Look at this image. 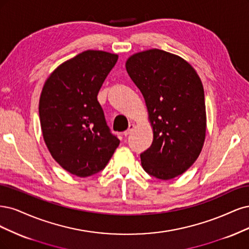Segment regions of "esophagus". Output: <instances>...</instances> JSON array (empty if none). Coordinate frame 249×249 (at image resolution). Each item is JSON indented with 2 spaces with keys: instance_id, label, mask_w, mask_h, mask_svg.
<instances>
[{
  "instance_id": "1",
  "label": "esophagus",
  "mask_w": 249,
  "mask_h": 249,
  "mask_svg": "<svg viewBox=\"0 0 249 249\" xmlns=\"http://www.w3.org/2000/svg\"><path fill=\"white\" fill-rule=\"evenodd\" d=\"M133 128H134V125H133V124H130V125H129V128H128V129H127L126 131L123 132V135H124V136H128V135H129V134L131 133V131L133 130Z\"/></svg>"
}]
</instances>
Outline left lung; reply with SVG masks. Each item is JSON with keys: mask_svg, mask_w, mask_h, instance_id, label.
Instances as JSON below:
<instances>
[{"mask_svg": "<svg viewBox=\"0 0 249 249\" xmlns=\"http://www.w3.org/2000/svg\"><path fill=\"white\" fill-rule=\"evenodd\" d=\"M126 70L146 101L153 142L141 154L152 177L171 180L195 163L206 135L203 84L189 63L161 50L135 53Z\"/></svg>", "mask_w": 249, "mask_h": 249, "instance_id": "8db88e82", "label": "left lung"}]
</instances>
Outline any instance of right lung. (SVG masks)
Here are the masks:
<instances>
[{"label":"right lung","instance_id":"right-lung-1","mask_svg":"<svg viewBox=\"0 0 249 249\" xmlns=\"http://www.w3.org/2000/svg\"><path fill=\"white\" fill-rule=\"evenodd\" d=\"M118 54L86 51L55 69L40 96L43 139L53 158L77 177L107 166L120 141L110 132L97 100Z\"/></svg>","mask_w":249,"mask_h":249}]
</instances>
